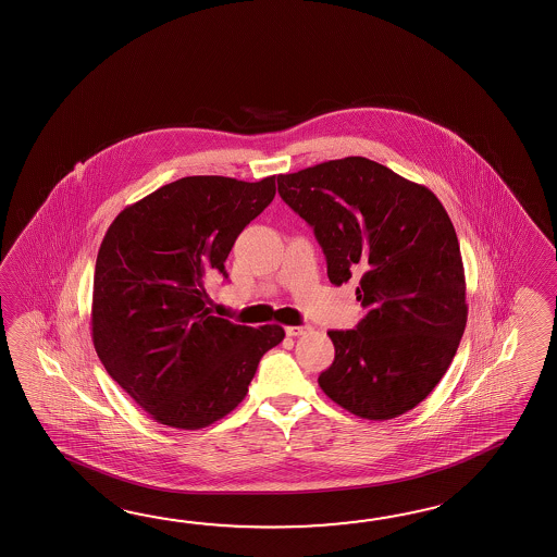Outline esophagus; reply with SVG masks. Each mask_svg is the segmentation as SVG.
Instances as JSON below:
<instances>
[{"label":"esophagus","instance_id":"esophagus-1","mask_svg":"<svg viewBox=\"0 0 557 557\" xmlns=\"http://www.w3.org/2000/svg\"><path fill=\"white\" fill-rule=\"evenodd\" d=\"M285 331L288 336H300L307 333V326H286Z\"/></svg>","mask_w":557,"mask_h":557}]
</instances>
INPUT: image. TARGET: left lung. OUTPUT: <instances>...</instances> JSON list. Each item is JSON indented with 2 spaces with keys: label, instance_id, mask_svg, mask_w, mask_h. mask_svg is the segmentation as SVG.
Segmentation results:
<instances>
[{
  "label": "left lung",
  "instance_id": "obj_1",
  "mask_svg": "<svg viewBox=\"0 0 557 557\" xmlns=\"http://www.w3.org/2000/svg\"><path fill=\"white\" fill-rule=\"evenodd\" d=\"M278 195L309 222L333 285L362 271L364 317L329 331V399L385 421L411 411L449 369L467 323L466 272L451 219L429 188L362 156L278 174Z\"/></svg>",
  "mask_w": 557,
  "mask_h": 557
}]
</instances>
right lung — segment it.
Masks as SVG:
<instances>
[{"instance_id":"add662e5","label":"right lung","mask_w":557,"mask_h":557,"mask_svg":"<svg viewBox=\"0 0 557 557\" xmlns=\"http://www.w3.org/2000/svg\"><path fill=\"white\" fill-rule=\"evenodd\" d=\"M259 182L186 176L129 205L98 250L91 341L108 375L162 425L202 429L248 393L285 331L212 317L208 274L224 271L238 234L269 207Z\"/></svg>"}]
</instances>
